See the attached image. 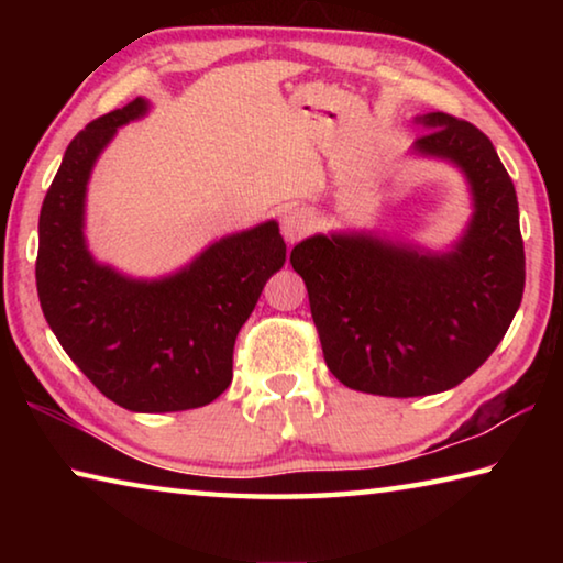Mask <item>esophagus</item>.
I'll return each mask as SVG.
<instances>
[{
	"label": "esophagus",
	"instance_id": "34e87169",
	"mask_svg": "<svg viewBox=\"0 0 563 563\" xmlns=\"http://www.w3.org/2000/svg\"><path fill=\"white\" fill-rule=\"evenodd\" d=\"M280 228H283V238L288 241V245L298 243L300 238H305L312 231V228H316V213H312L310 208H292V211L283 216Z\"/></svg>",
	"mask_w": 563,
	"mask_h": 563
}]
</instances>
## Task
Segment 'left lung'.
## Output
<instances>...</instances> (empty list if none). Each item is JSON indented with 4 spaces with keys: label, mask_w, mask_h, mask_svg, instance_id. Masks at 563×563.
Here are the masks:
<instances>
[{
    "label": "left lung",
    "mask_w": 563,
    "mask_h": 563,
    "mask_svg": "<svg viewBox=\"0 0 563 563\" xmlns=\"http://www.w3.org/2000/svg\"><path fill=\"white\" fill-rule=\"evenodd\" d=\"M417 123L427 129L417 154L452 161L472 188V221L452 251L332 233L305 238L290 253L330 373L383 397L460 385L507 335L523 292L517 190L492 141L442 111Z\"/></svg>",
    "instance_id": "8db88e82"
}]
</instances>
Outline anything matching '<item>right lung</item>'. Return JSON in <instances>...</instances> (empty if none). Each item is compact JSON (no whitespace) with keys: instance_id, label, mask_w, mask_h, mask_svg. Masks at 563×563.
<instances>
[{"instance_id":"obj_1","label":"right lung","mask_w":563,"mask_h":563,"mask_svg":"<svg viewBox=\"0 0 563 563\" xmlns=\"http://www.w3.org/2000/svg\"><path fill=\"white\" fill-rule=\"evenodd\" d=\"M148 111L133 99L66 148L40 213L36 290L52 332L103 397L131 412L203 407L233 379V347L263 285L285 263L278 223L225 235L161 280H133L91 258L84 201L119 126Z\"/></svg>"}]
</instances>
